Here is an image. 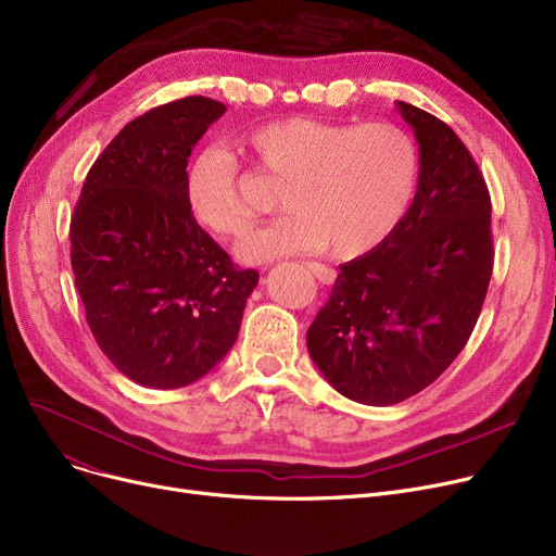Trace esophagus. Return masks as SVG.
Returning a JSON list of instances; mask_svg holds the SVG:
<instances>
[{"label":"esophagus","mask_w":556,"mask_h":556,"mask_svg":"<svg viewBox=\"0 0 556 556\" xmlns=\"http://www.w3.org/2000/svg\"><path fill=\"white\" fill-rule=\"evenodd\" d=\"M306 268L311 270V275L319 281V283H333L336 281V270L333 268H329V266H323V263H317V261H308L306 263Z\"/></svg>","instance_id":"esophagus-1"}]
</instances>
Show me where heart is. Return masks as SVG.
Segmentation results:
<instances>
[{
    "label": "heart",
    "mask_w": 556,
    "mask_h": 556,
    "mask_svg": "<svg viewBox=\"0 0 556 556\" xmlns=\"http://www.w3.org/2000/svg\"><path fill=\"white\" fill-rule=\"evenodd\" d=\"M254 164L281 180L273 223L237 243L243 263L329 248L354 258L383 243L413 200L419 155L413 137L394 124H333L288 116L239 137ZM243 170L223 146L195 153L185 173V202L193 220L216 237L245 225Z\"/></svg>",
    "instance_id": "1"
}]
</instances>
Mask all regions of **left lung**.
<instances>
[{
    "mask_svg": "<svg viewBox=\"0 0 556 556\" xmlns=\"http://www.w3.org/2000/svg\"><path fill=\"white\" fill-rule=\"evenodd\" d=\"M419 143L410 210L371 252L346 261L306 333L342 396L394 405L442 376L469 340L493 270L491 198L462 139L396 101Z\"/></svg>",
    "mask_w": 556,
    "mask_h": 556,
    "instance_id": "left-lung-1",
    "label": "left lung"
}]
</instances>
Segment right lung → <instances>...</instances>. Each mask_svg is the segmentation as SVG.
<instances>
[{
	"label": "right lung",
	"mask_w": 556,
	"mask_h": 556,
	"mask_svg": "<svg viewBox=\"0 0 556 556\" xmlns=\"http://www.w3.org/2000/svg\"><path fill=\"white\" fill-rule=\"evenodd\" d=\"M225 105L187 97L124 126L90 168L70 225L72 270L101 352L130 381L175 390L239 338L256 270H239L185 202L193 146Z\"/></svg>",
	"instance_id": "obj_1"
}]
</instances>
